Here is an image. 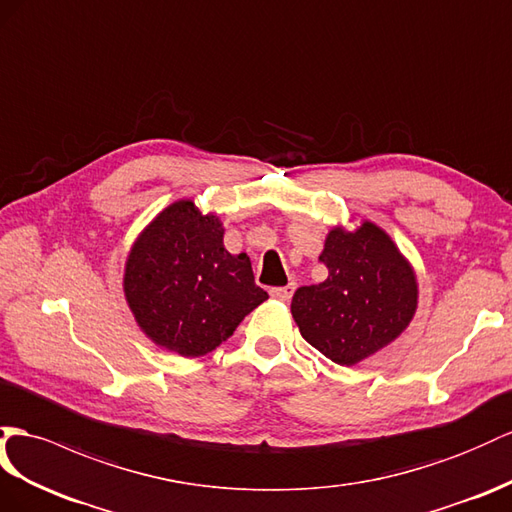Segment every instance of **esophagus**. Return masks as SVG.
<instances>
[{"label": "esophagus", "mask_w": 512, "mask_h": 512, "mask_svg": "<svg viewBox=\"0 0 512 512\" xmlns=\"http://www.w3.org/2000/svg\"><path fill=\"white\" fill-rule=\"evenodd\" d=\"M294 290H296V285H294V283L285 285V287H272V290H270V296H272L274 300H281V303H287V300L292 298Z\"/></svg>", "instance_id": "34e87169"}]
</instances>
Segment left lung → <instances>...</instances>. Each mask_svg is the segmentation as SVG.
<instances>
[{"instance_id":"obj_1","label":"left lung","mask_w":512,"mask_h":512,"mask_svg":"<svg viewBox=\"0 0 512 512\" xmlns=\"http://www.w3.org/2000/svg\"><path fill=\"white\" fill-rule=\"evenodd\" d=\"M329 277L298 287L292 318L307 342L337 365H357L406 331L417 311V274L391 235L370 220L326 233Z\"/></svg>"}]
</instances>
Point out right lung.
Instances as JSON below:
<instances>
[{"label":"right lung","instance_id":"1","mask_svg":"<svg viewBox=\"0 0 512 512\" xmlns=\"http://www.w3.org/2000/svg\"><path fill=\"white\" fill-rule=\"evenodd\" d=\"M225 227L192 199L164 207L131 244L123 294L140 331L179 357L216 350L268 294L255 285L251 259L231 255Z\"/></svg>","mask_w":512,"mask_h":512}]
</instances>
